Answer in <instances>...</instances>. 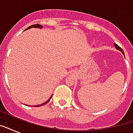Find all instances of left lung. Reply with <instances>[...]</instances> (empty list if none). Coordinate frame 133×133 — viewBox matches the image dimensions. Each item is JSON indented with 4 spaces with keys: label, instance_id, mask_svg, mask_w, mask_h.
<instances>
[{
    "label": "left lung",
    "instance_id": "1",
    "mask_svg": "<svg viewBox=\"0 0 133 133\" xmlns=\"http://www.w3.org/2000/svg\"><path fill=\"white\" fill-rule=\"evenodd\" d=\"M115 45L116 48H117V50H120V51H122V53H123V54H124V51H123V50H122V48H120L119 46L118 45H117V44H115Z\"/></svg>",
    "mask_w": 133,
    "mask_h": 133
}]
</instances>
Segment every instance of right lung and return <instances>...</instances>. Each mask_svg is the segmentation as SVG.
<instances>
[{"label":"right lung","mask_w":133,"mask_h":133,"mask_svg":"<svg viewBox=\"0 0 133 133\" xmlns=\"http://www.w3.org/2000/svg\"><path fill=\"white\" fill-rule=\"evenodd\" d=\"M42 28V26L41 25H39V24H36V25H32L30 26V27H28L26 30H28V29H30V28ZM51 97H50V99H49V100L48 101H47L46 102H45V103H42V104H41V105H35V106H36V107H38V106H41V105H44V104H46V103H48L49 101H50V100L51 99Z\"/></svg>","instance_id":"right-lung-1"}]
</instances>
